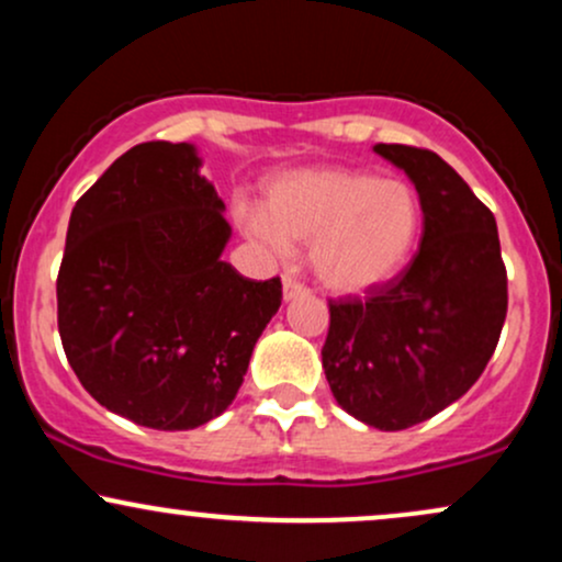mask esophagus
Instances as JSON below:
<instances>
[{
	"mask_svg": "<svg viewBox=\"0 0 562 562\" xmlns=\"http://www.w3.org/2000/svg\"><path fill=\"white\" fill-rule=\"evenodd\" d=\"M306 293H308V288L303 285L301 280H295V277H290V274L282 277V299L293 301V299H299V295H306Z\"/></svg>",
	"mask_w": 562,
	"mask_h": 562,
	"instance_id": "obj_1",
	"label": "esophagus"
}]
</instances>
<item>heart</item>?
I'll return each mask as SVG.
<instances>
[{
  "mask_svg": "<svg viewBox=\"0 0 562 562\" xmlns=\"http://www.w3.org/2000/svg\"><path fill=\"white\" fill-rule=\"evenodd\" d=\"M240 222L277 250L312 243V269L322 285L362 293L391 280L409 259L420 237L423 203L404 179L301 169L269 184L263 209L240 205Z\"/></svg>",
  "mask_w": 562,
  "mask_h": 562,
  "instance_id": "obj_1",
  "label": "heart"
}]
</instances>
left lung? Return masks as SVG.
<instances>
[{"instance_id": "obj_1", "label": "left lung", "mask_w": 562, "mask_h": 562, "mask_svg": "<svg viewBox=\"0 0 562 562\" xmlns=\"http://www.w3.org/2000/svg\"><path fill=\"white\" fill-rule=\"evenodd\" d=\"M375 153L420 195V250L364 299L330 301L322 367L348 415L404 430L447 409L486 370L507 317V272L494 214L447 160L409 145Z\"/></svg>"}]
</instances>
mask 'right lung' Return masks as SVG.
Listing matches in <instances>:
<instances>
[{"label":"right lung","instance_id":"add662e5","mask_svg":"<svg viewBox=\"0 0 562 562\" xmlns=\"http://www.w3.org/2000/svg\"><path fill=\"white\" fill-rule=\"evenodd\" d=\"M195 145L142 142L76 200L57 330L89 396L126 420L190 430L232 404L282 303L280 277L222 261L232 229Z\"/></svg>","mask_w":562,"mask_h":562}]
</instances>
